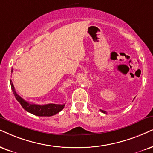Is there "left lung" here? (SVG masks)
I'll list each match as a JSON object with an SVG mask.
<instances>
[{"mask_svg":"<svg viewBox=\"0 0 153 153\" xmlns=\"http://www.w3.org/2000/svg\"><path fill=\"white\" fill-rule=\"evenodd\" d=\"M100 111H101L102 112V113H104V114H107V111H104V110H101V109H100Z\"/></svg>","mask_w":153,"mask_h":153,"instance_id":"8db88e82","label":"left lung"}]
</instances>
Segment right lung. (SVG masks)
Segmentation results:
<instances>
[{
	"mask_svg": "<svg viewBox=\"0 0 153 153\" xmlns=\"http://www.w3.org/2000/svg\"><path fill=\"white\" fill-rule=\"evenodd\" d=\"M10 85L13 94H14L17 102L21 104L23 109L34 115L39 116V117H51V116L56 114L61 111L65 107V104H45V105H39V104L30 103V102L25 101L24 99H22L20 96H19L17 94V92H15L14 85H13L11 80Z\"/></svg>",
	"mask_w": 153,
	"mask_h": 153,
	"instance_id": "add662e5",
	"label": "right lung"
}]
</instances>
